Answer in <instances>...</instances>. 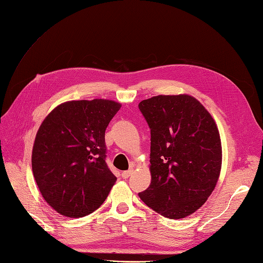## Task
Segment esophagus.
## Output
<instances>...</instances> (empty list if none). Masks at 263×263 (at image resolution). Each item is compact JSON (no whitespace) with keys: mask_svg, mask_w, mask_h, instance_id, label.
Instances as JSON below:
<instances>
[{"mask_svg":"<svg viewBox=\"0 0 263 263\" xmlns=\"http://www.w3.org/2000/svg\"><path fill=\"white\" fill-rule=\"evenodd\" d=\"M133 170H128V171H124V172H122V177L124 178V179H128L132 174H133Z\"/></svg>","mask_w":263,"mask_h":263,"instance_id":"1","label":"esophagus"}]
</instances>
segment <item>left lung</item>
<instances>
[{"label": "left lung", "mask_w": 263, "mask_h": 263, "mask_svg": "<svg viewBox=\"0 0 263 263\" xmlns=\"http://www.w3.org/2000/svg\"><path fill=\"white\" fill-rule=\"evenodd\" d=\"M138 106L151 132V183L140 200L166 218L190 216L217 184L222 160L218 127L189 94L157 95Z\"/></svg>", "instance_id": "left-lung-1"}]
</instances>
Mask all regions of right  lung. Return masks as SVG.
I'll return each mask as SVG.
<instances>
[{
  "label": "right lung",
  "instance_id": "add662e5",
  "mask_svg": "<svg viewBox=\"0 0 263 263\" xmlns=\"http://www.w3.org/2000/svg\"><path fill=\"white\" fill-rule=\"evenodd\" d=\"M122 104L68 101L46 116L36 134L31 169L44 200L67 217H83L104 203L116 182L105 162V130Z\"/></svg>",
  "mask_w": 263,
  "mask_h": 263
}]
</instances>
